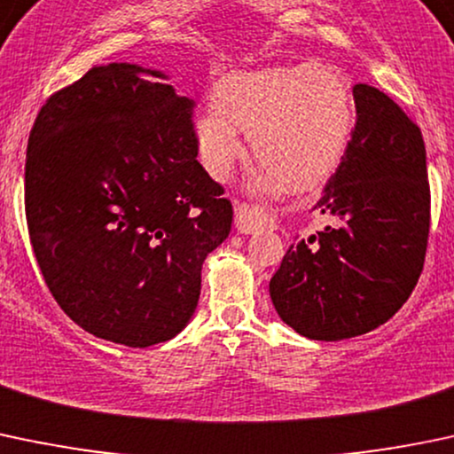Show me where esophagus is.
Returning a JSON list of instances; mask_svg holds the SVG:
<instances>
[{
  "mask_svg": "<svg viewBox=\"0 0 454 454\" xmlns=\"http://www.w3.org/2000/svg\"><path fill=\"white\" fill-rule=\"evenodd\" d=\"M273 218L266 214V209L258 207V205L249 203H238L236 207V227L240 229V233H254L260 227H266Z\"/></svg>",
  "mask_w": 454,
  "mask_h": 454,
  "instance_id": "obj_1",
  "label": "esophagus"
}]
</instances>
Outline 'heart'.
Here are the masks:
<instances>
[{"instance_id":"b5f03b06","label":"heart","mask_w":454,"mask_h":454,"mask_svg":"<svg viewBox=\"0 0 454 454\" xmlns=\"http://www.w3.org/2000/svg\"><path fill=\"white\" fill-rule=\"evenodd\" d=\"M212 102L216 114L194 122L205 168L216 179H227L245 157L242 130L262 159V190L324 184L348 151L356 118L348 78L328 65L229 74L214 87Z\"/></svg>"}]
</instances>
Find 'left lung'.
<instances>
[{"instance_id": "1", "label": "left lung", "mask_w": 454, "mask_h": 454, "mask_svg": "<svg viewBox=\"0 0 454 454\" xmlns=\"http://www.w3.org/2000/svg\"><path fill=\"white\" fill-rule=\"evenodd\" d=\"M352 139L317 203L330 225L293 245L269 291L284 324L340 340L389 321L424 269L431 229L419 126L380 89L354 87Z\"/></svg>"}]
</instances>
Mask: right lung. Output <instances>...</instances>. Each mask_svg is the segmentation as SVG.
Masks as SVG:
<instances>
[{
	"label": "right lung",
	"instance_id": "1",
	"mask_svg": "<svg viewBox=\"0 0 454 454\" xmlns=\"http://www.w3.org/2000/svg\"><path fill=\"white\" fill-rule=\"evenodd\" d=\"M155 78L93 65L45 100L26 153L27 233L50 293L89 334L129 348L185 328L233 218L196 161L194 102Z\"/></svg>",
	"mask_w": 454,
	"mask_h": 454
}]
</instances>
